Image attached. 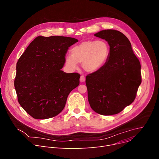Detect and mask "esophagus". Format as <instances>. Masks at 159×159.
<instances>
[{"instance_id": "esophagus-1", "label": "esophagus", "mask_w": 159, "mask_h": 159, "mask_svg": "<svg viewBox=\"0 0 159 159\" xmlns=\"http://www.w3.org/2000/svg\"><path fill=\"white\" fill-rule=\"evenodd\" d=\"M80 80L81 82H84V81H85V78H84V76L83 75H81V77H80Z\"/></svg>"}]
</instances>
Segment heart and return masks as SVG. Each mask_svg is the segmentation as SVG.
<instances>
[{
	"instance_id": "heart-1",
	"label": "heart",
	"mask_w": 159,
	"mask_h": 159,
	"mask_svg": "<svg viewBox=\"0 0 159 159\" xmlns=\"http://www.w3.org/2000/svg\"><path fill=\"white\" fill-rule=\"evenodd\" d=\"M111 47L104 39L87 40L76 45L70 50V55L66 57V64L72 69L82 64L84 70L94 72L102 69L108 62Z\"/></svg>"
}]
</instances>
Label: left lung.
<instances>
[{"instance_id":"obj_1","label":"left lung","mask_w":159,"mask_h":159,"mask_svg":"<svg viewBox=\"0 0 159 159\" xmlns=\"http://www.w3.org/2000/svg\"><path fill=\"white\" fill-rule=\"evenodd\" d=\"M94 35L109 43L111 53L102 69L86 77L89 102L100 115L118 114L136 98L141 83V64L124 34L108 29Z\"/></svg>"}]
</instances>
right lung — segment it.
<instances>
[{"instance_id": "add662e5", "label": "right lung", "mask_w": 159, "mask_h": 159, "mask_svg": "<svg viewBox=\"0 0 159 159\" xmlns=\"http://www.w3.org/2000/svg\"><path fill=\"white\" fill-rule=\"evenodd\" d=\"M78 41L64 36H38L18 59L14 81L18 101L34 118L58 115L69 93L79 85L80 74L61 70L69 48Z\"/></svg>"}]
</instances>
